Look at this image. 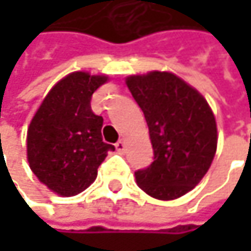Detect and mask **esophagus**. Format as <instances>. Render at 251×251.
<instances>
[{
  "label": "esophagus",
  "mask_w": 251,
  "mask_h": 251,
  "mask_svg": "<svg viewBox=\"0 0 251 251\" xmlns=\"http://www.w3.org/2000/svg\"><path fill=\"white\" fill-rule=\"evenodd\" d=\"M115 147H116L118 151H124V150H125V141H124V139H119V141L115 144Z\"/></svg>",
  "instance_id": "esophagus-1"
}]
</instances>
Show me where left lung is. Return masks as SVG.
<instances>
[{
    "mask_svg": "<svg viewBox=\"0 0 251 251\" xmlns=\"http://www.w3.org/2000/svg\"><path fill=\"white\" fill-rule=\"evenodd\" d=\"M126 85L142 109L154 161L135 172L138 186L160 201L190 192L206 175L217 151V122L203 96L172 73L130 75Z\"/></svg>",
    "mask_w": 251,
    "mask_h": 251,
    "instance_id": "1",
    "label": "left lung"
}]
</instances>
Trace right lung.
Segmentation results:
<instances>
[{
  "mask_svg": "<svg viewBox=\"0 0 251 251\" xmlns=\"http://www.w3.org/2000/svg\"><path fill=\"white\" fill-rule=\"evenodd\" d=\"M106 75L73 73L48 93L27 129L31 172L52 192L74 196L97 177V169L115 147L103 142V118L91 110L93 93Z\"/></svg>",
  "mask_w": 251,
  "mask_h": 251,
  "instance_id": "1",
  "label": "right lung"
}]
</instances>
